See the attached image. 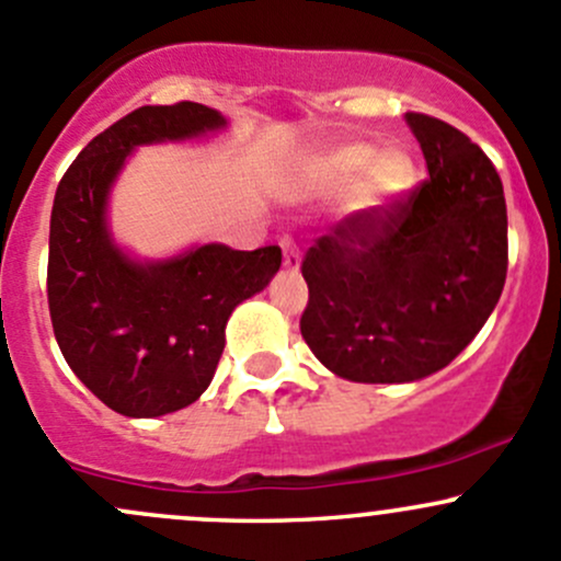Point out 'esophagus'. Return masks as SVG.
<instances>
[{
	"mask_svg": "<svg viewBox=\"0 0 561 561\" xmlns=\"http://www.w3.org/2000/svg\"><path fill=\"white\" fill-rule=\"evenodd\" d=\"M282 252H285V268L298 271L300 268V252H298V247L293 244V239H282Z\"/></svg>",
	"mask_w": 561,
	"mask_h": 561,
	"instance_id": "34e87169",
	"label": "esophagus"
}]
</instances>
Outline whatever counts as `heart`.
<instances>
[{"instance_id": "heart-1", "label": "heart", "mask_w": 561, "mask_h": 561, "mask_svg": "<svg viewBox=\"0 0 561 561\" xmlns=\"http://www.w3.org/2000/svg\"><path fill=\"white\" fill-rule=\"evenodd\" d=\"M359 182V202L381 206L405 196L414 182V161L400 147L376 150L368 141H350L311 163L309 187L314 196L335 198Z\"/></svg>"}]
</instances>
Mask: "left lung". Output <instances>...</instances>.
Listing matches in <instances>:
<instances>
[{"label": "left lung", "instance_id": "obj_1", "mask_svg": "<svg viewBox=\"0 0 561 561\" xmlns=\"http://www.w3.org/2000/svg\"><path fill=\"white\" fill-rule=\"evenodd\" d=\"M430 180L359 211L304 257L300 333L335 376L405 385L446 368L489 320L508 271L503 182L479 145L405 112Z\"/></svg>", "mask_w": 561, "mask_h": 561}]
</instances>
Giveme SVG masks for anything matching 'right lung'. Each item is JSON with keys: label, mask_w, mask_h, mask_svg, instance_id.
I'll return each mask as SVG.
<instances>
[{"label": "right lung", "mask_w": 561, "mask_h": 561, "mask_svg": "<svg viewBox=\"0 0 561 561\" xmlns=\"http://www.w3.org/2000/svg\"><path fill=\"white\" fill-rule=\"evenodd\" d=\"M226 126L196 102L139 107L88 141L58 182L47 255L53 333L75 376L123 416L152 420L196 403L220 363L228 317L282 265L279 247L244 252L211 241L139 261L112 239L110 191L137 147Z\"/></svg>", "instance_id": "obj_1"}]
</instances>
